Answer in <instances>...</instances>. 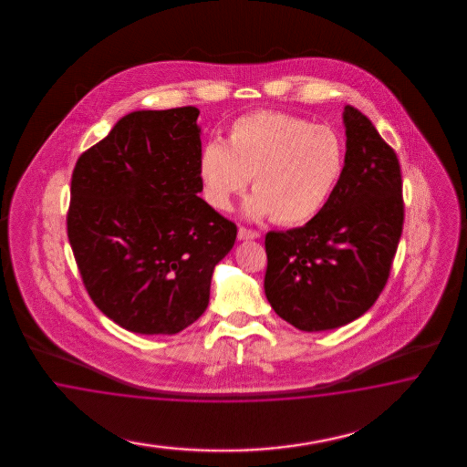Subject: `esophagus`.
I'll return each instance as SVG.
<instances>
[{
	"instance_id": "34e87169",
	"label": "esophagus",
	"mask_w": 467,
	"mask_h": 467,
	"mask_svg": "<svg viewBox=\"0 0 467 467\" xmlns=\"http://www.w3.org/2000/svg\"><path fill=\"white\" fill-rule=\"evenodd\" d=\"M260 238V233L254 231V229H246V227H240L238 229V240H258Z\"/></svg>"
}]
</instances>
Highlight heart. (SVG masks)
I'll return each mask as SVG.
<instances>
[{
    "label": "heart",
    "mask_w": 467,
    "mask_h": 467,
    "mask_svg": "<svg viewBox=\"0 0 467 467\" xmlns=\"http://www.w3.org/2000/svg\"><path fill=\"white\" fill-rule=\"evenodd\" d=\"M344 141L326 125L291 114L256 111L233 123L223 141H209L198 157L203 197L229 211L254 176V193L244 202L250 219L275 215L285 226L311 221L332 197L344 170Z\"/></svg>",
    "instance_id": "heart-1"
}]
</instances>
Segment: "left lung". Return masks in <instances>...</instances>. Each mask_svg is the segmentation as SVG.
I'll return each mask as SVG.
<instances>
[{
  "label": "left lung",
  "instance_id": "obj_1",
  "mask_svg": "<svg viewBox=\"0 0 467 467\" xmlns=\"http://www.w3.org/2000/svg\"><path fill=\"white\" fill-rule=\"evenodd\" d=\"M342 121L344 170L326 207L303 227L265 236V296L305 332L348 326L373 306L404 224L396 152L353 106Z\"/></svg>",
  "mask_w": 467,
  "mask_h": 467
}]
</instances>
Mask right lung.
<instances>
[{"instance_id":"1","label":"right lung","mask_w":467,"mask_h":467,"mask_svg":"<svg viewBox=\"0 0 467 467\" xmlns=\"http://www.w3.org/2000/svg\"><path fill=\"white\" fill-rule=\"evenodd\" d=\"M198 114H127L73 170L67 227L87 293L135 334L192 326L236 240V226L198 197Z\"/></svg>"}]
</instances>
